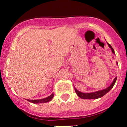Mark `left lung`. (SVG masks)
I'll list each match as a JSON object with an SVG mask.
<instances>
[{
	"label": "left lung",
	"mask_w": 127,
	"mask_h": 127,
	"mask_svg": "<svg viewBox=\"0 0 127 127\" xmlns=\"http://www.w3.org/2000/svg\"><path fill=\"white\" fill-rule=\"evenodd\" d=\"M107 45H108L109 47L111 48V50H112V53H114L115 54L114 50V49L112 48V47H111V45L108 43H107ZM116 80H117V77H116L114 79V80H113V82H112V84H111V85H110V86L108 87L107 88L102 90L92 92V93H82V92L78 91L75 87H74V89H75V92H76L77 95H78V96L80 97V98H82V99H97V98H101V97L103 96L104 95H106V93H108V92L111 90V88L114 87V85L115 83H116Z\"/></svg>",
	"instance_id": "1"
}]
</instances>
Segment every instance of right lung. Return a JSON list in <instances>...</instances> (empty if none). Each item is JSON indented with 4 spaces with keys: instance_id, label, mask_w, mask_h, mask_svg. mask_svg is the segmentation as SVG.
<instances>
[{
    "instance_id": "add662e5",
    "label": "right lung",
    "mask_w": 127,
    "mask_h": 127,
    "mask_svg": "<svg viewBox=\"0 0 127 127\" xmlns=\"http://www.w3.org/2000/svg\"><path fill=\"white\" fill-rule=\"evenodd\" d=\"M54 96V94L52 93L51 95H50L49 96L45 98H43V99H27L26 100L28 101L31 102V103H32L34 104H37V103H47V102H49L52 99V98H53Z\"/></svg>"
}]
</instances>
